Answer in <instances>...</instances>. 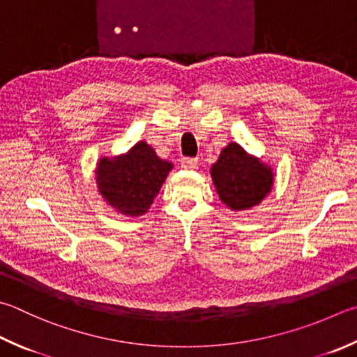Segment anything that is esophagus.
<instances>
[{
	"instance_id": "34e87169",
	"label": "esophagus",
	"mask_w": 357,
	"mask_h": 357,
	"mask_svg": "<svg viewBox=\"0 0 357 357\" xmlns=\"http://www.w3.org/2000/svg\"><path fill=\"white\" fill-rule=\"evenodd\" d=\"M180 165L181 167H185V169H196L199 165V160L194 157H183L180 160Z\"/></svg>"
}]
</instances>
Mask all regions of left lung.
I'll use <instances>...</instances> for the list:
<instances>
[{"instance_id":"obj_1","label":"left lung","mask_w":357,"mask_h":357,"mask_svg":"<svg viewBox=\"0 0 357 357\" xmlns=\"http://www.w3.org/2000/svg\"><path fill=\"white\" fill-rule=\"evenodd\" d=\"M213 181L220 200L234 211L258 205L271 191L273 174L259 160L247 155L236 143H230L211 167Z\"/></svg>"}]
</instances>
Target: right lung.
I'll return each mask as SVG.
<instances>
[{
    "instance_id": "add662e5",
    "label": "right lung",
    "mask_w": 357,
    "mask_h": 357,
    "mask_svg": "<svg viewBox=\"0 0 357 357\" xmlns=\"http://www.w3.org/2000/svg\"><path fill=\"white\" fill-rule=\"evenodd\" d=\"M171 167V163L158 158L152 147L141 141L127 155L99 161V192L119 213L139 216L157 197Z\"/></svg>"
}]
</instances>
